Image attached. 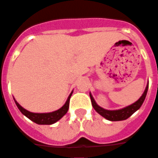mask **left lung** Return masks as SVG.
<instances>
[{"instance_id":"obj_1","label":"left lung","mask_w":158,"mask_h":158,"mask_svg":"<svg viewBox=\"0 0 158 158\" xmlns=\"http://www.w3.org/2000/svg\"><path fill=\"white\" fill-rule=\"evenodd\" d=\"M148 89H149V83H147L145 91L142 94V95L141 96V98L137 100V102L131 104V105H129V106H125V107L122 108V109H119V110H106V109H104V108L98 106L97 102H95V100H94L91 93H89V96L90 98H91L92 106L94 109L96 110L97 113H98L100 115L102 116L104 118H106V119L109 120L110 121H124V120H126L127 118H129L130 116L133 115L137 110H138L141 108L144 101H145V97H146Z\"/></svg>"}]
</instances>
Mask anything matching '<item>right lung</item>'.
Segmentation results:
<instances>
[{
	"instance_id": "right-lung-1",
	"label": "right lung",
	"mask_w": 158,
	"mask_h": 158,
	"mask_svg": "<svg viewBox=\"0 0 158 158\" xmlns=\"http://www.w3.org/2000/svg\"><path fill=\"white\" fill-rule=\"evenodd\" d=\"M73 92L69 95L68 98L66 100L65 103L64 104V106L62 107H60L59 110H55L53 112H50V113H32L30 111H28L27 110L24 109L22 106L18 103V102L14 99V102L17 105V108L21 112V114L23 115H25L26 118H29L32 121L35 122L36 124L38 125H52V124L56 123V121H58L60 118L64 117L66 114V113L68 112L69 106V100L71 96H72Z\"/></svg>"
}]
</instances>
